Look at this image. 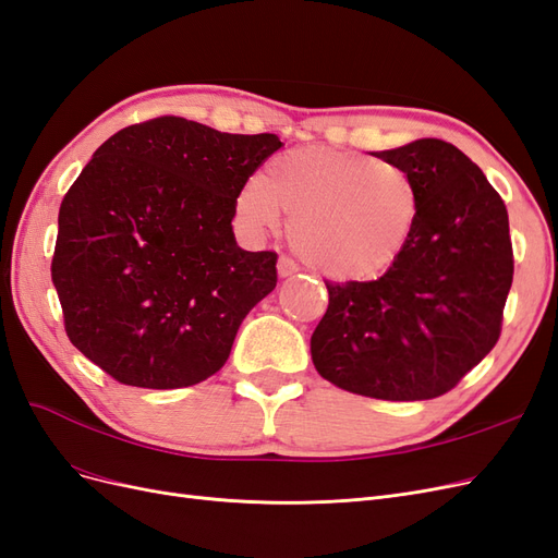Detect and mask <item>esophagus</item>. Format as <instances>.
I'll return each instance as SVG.
<instances>
[{"label":"esophagus","mask_w":558,"mask_h":558,"mask_svg":"<svg viewBox=\"0 0 558 558\" xmlns=\"http://www.w3.org/2000/svg\"><path fill=\"white\" fill-rule=\"evenodd\" d=\"M277 269H279V277L283 279V277H293L300 267H298V263L293 258L281 256L279 263H277Z\"/></svg>","instance_id":"obj_1"}]
</instances>
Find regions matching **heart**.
<instances>
[{
	"label": "heart",
	"mask_w": 558,
	"mask_h": 558,
	"mask_svg": "<svg viewBox=\"0 0 558 558\" xmlns=\"http://www.w3.org/2000/svg\"><path fill=\"white\" fill-rule=\"evenodd\" d=\"M418 209V185L402 167L326 146L286 150L232 202L253 238L277 230L289 214L300 256L337 281H369L391 269L414 238Z\"/></svg>",
	"instance_id": "heart-1"
}]
</instances>
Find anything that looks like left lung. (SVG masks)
<instances>
[{
    "mask_svg": "<svg viewBox=\"0 0 558 558\" xmlns=\"http://www.w3.org/2000/svg\"><path fill=\"white\" fill-rule=\"evenodd\" d=\"M421 193L414 238L375 281L330 283L312 335L318 375L379 400H430L500 337L514 258L505 202L463 150L416 140L373 154Z\"/></svg>",
    "mask_w": 558,
    "mask_h": 558,
    "instance_id": "left-lung-1",
    "label": "left lung"
}]
</instances>
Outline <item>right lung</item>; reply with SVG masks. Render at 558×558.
Returning <instances> with one entry per match:
<instances>
[{
	"label": "right lung",
	"instance_id": "right-lung-1",
	"mask_svg": "<svg viewBox=\"0 0 558 558\" xmlns=\"http://www.w3.org/2000/svg\"><path fill=\"white\" fill-rule=\"evenodd\" d=\"M279 146L160 116L95 150L60 205L50 265L83 356L140 388L193 386L226 365L277 286V253L238 246L232 202Z\"/></svg>",
	"mask_w": 558,
	"mask_h": 558
}]
</instances>
